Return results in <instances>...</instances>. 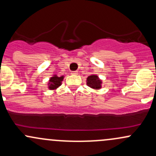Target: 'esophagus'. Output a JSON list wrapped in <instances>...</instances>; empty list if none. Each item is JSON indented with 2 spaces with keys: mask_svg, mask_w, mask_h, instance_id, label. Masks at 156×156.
Returning a JSON list of instances; mask_svg holds the SVG:
<instances>
[{
  "mask_svg": "<svg viewBox=\"0 0 156 156\" xmlns=\"http://www.w3.org/2000/svg\"><path fill=\"white\" fill-rule=\"evenodd\" d=\"M71 73L73 75H78V72H77V71H73Z\"/></svg>",
  "mask_w": 156,
  "mask_h": 156,
  "instance_id": "34e87169",
  "label": "esophagus"
}]
</instances>
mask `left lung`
Wrapping results in <instances>:
<instances>
[{"label": "left lung", "instance_id": "1", "mask_svg": "<svg viewBox=\"0 0 156 156\" xmlns=\"http://www.w3.org/2000/svg\"><path fill=\"white\" fill-rule=\"evenodd\" d=\"M87 84L90 87H91V88L98 90V89H100L101 87V80L98 78L97 75H90V76H89L88 78H87Z\"/></svg>", "mask_w": 156, "mask_h": 156}]
</instances>
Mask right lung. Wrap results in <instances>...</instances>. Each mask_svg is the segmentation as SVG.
<instances>
[{
    "instance_id": "add662e5",
    "label": "right lung",
    "mask_w": 156,
    "mask_h": 156,
    "mask_svg": "<svg viewBox=\"0 0 156 156\" xmlns=\"http://www.w3.org/2000/svg\"><path fill=\"white\" fill-rule=\"evenodd\" d=\"M64 79V76L58 77L57 75H54L49 80V88L50 90H55L61 85V81Z\"/></svg>"
}]
</instances>
